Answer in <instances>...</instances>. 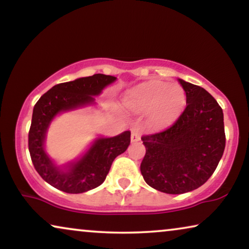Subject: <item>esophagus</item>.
Wrapping results in <instances>:
<instances>
[{
	"mask_svg": "<svg viewBox=\"0 0 249 249\" xmlns=\"http://www.w3.org/2000/svg\"><path fill=\"white\" fill-rule=\"evenodd\" d=\"M141 141V131H139L138 128H132L131 130V142H136Z\"/></svg>",
	"mask_w": 249,
	"mask_h": 249,
	"instance_id": "34e87169",
	"label": "esophagus"
}]
</instances>
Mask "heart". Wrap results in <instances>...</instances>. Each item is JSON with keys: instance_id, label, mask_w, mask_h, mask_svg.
<instances>
[{"instance_id": "1", "label": "heart", "mask_w": 249, "mask_h": 249, "mask_svg": "<svg viewBox=\"0 0 249 249\" xmlns=\"http://www.w3.org/2000/svg\"><path fill=\"white\" fill-rule=\"evenodd\" d=\"M124 102L130 110L147 113L155 127H165L175 122L186 107V93L178 84L149 80L125 91Z\"/></svg>"}]
</instances>
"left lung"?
Segmentation results:
<instances>
[{"mask_svg":"<svg viewBox=\"0 0 249 249\" xmlns=\"http://www.w3.org/2000/svg\"><path fill=\"white\" fill-rule=\"evenodd\" d=\"M186 108L171 127L142 137L146 154L141 172L148 186L183 194L204 185L215 171L224 147L222 108L204 88L178 79Z\"/></svg>","mask_w":249,"mask_h":249,"instance_id":"1","label":"left lung"}]
</instances>
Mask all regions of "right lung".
<instances>
[{
  "label": "right lung",
  "mask_w": 249,
  "mask_h": 249,
  "mask_svg": "<svg viewBox=\"0 0 249 249\" xmlns=\"http://www.w3.org/2000/svg\"><path fill=\"white\" fill-rule=\"evenodd\" d=\"M117 80L113 76L96 73L73 81L57 84L47 90L34 107L28 134V148L38 175L54 188L68 194H80L103 183L112 162L130 144V131L115 137H100L79 160L57 166L46 154L44 142L51 122L61 112L95 103L94 96Z\"/></svg>",
  "instance_id": "obj_1"
}]
</instances>
